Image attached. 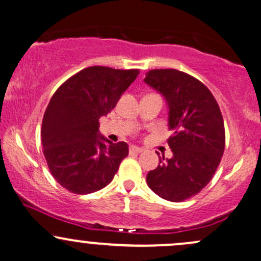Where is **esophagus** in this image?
I'll use <instances>...</instances> for the list:
<instances>
[{
  "label": "esophagus",
  "instance_id": "1",
  "mask_svg": "<svg viewBox=\"0 0 261 261\" xmlns=\"http://www.w3.org/2000/svg\"><path fill=\"white\" fill-rule=\"evenodd\" d=\"M141 152H143V148L136 147V146H131L130 147V153H141Z\"/></svg>",
  "mask_w": 261,
  "mask_h": 261
}]
</instances>
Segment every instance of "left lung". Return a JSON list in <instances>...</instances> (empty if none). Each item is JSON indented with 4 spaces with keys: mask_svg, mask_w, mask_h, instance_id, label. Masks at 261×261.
<instances>
[{
    "mask_svg": "<svg viewBox=\"0 0 261 261\" xmlns=\"http://www.w3.org/2000/svg\"><path fill=\"white\" fill-rule=\"evenodd\" d=\"M145 82L166 98L173 133L168 139L173 157H160L147 184L162 199L184 201L208 184L220 164L226 145L222 114L207 87L181 71L151 70Z\"/></svg>",
    "mask_w": 261,
    "mask_h": 261,
    "instance_id": "obj_1",
    "label": "left lung"
}]
</instances>
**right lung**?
<instances>
[{"instance_id":"1","label":"right lung","mask_w":261,"mask_h":261,"mask_svg":"<svg viewBox=\"0 0 261 261\" xmlns=\"http://www.w3.org/2000/svg\"><path fill=\"white\" fill-rule=\"evenodd\" d=\"M140 71L91 66L54 93L41 124L47 167L62 188L79 195L107 187L128 154L126 142L99 136V119L112 112Z\"/></svg>"}]
</instances>
